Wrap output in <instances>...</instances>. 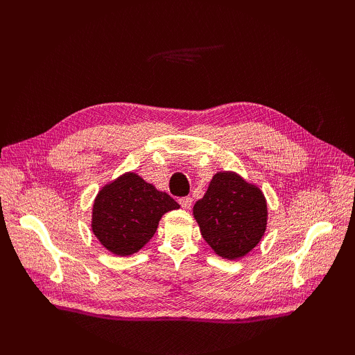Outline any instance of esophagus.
Segmentation results:
<instances>
[{
	"label": "esophagus",
	"instance_id": "1",
	"mask_svg": "<svg viewBox=\"0 0 355 355\" xmlns=\"http://www.w3.org/2000/svg\"><path fill=\"white\" fill-rule=\"evenodd\" d=\"M179 204H180L182 209H191L192 198L191 197H182V198H179Z\"/></svg>",
	"mask_w": 355,
	"mask_h": 355
}]
</instances>
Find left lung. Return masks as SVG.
Wrapping results in <instances>:
<instances>
[{"mask_svg": "<svg viewBox=\"0 0 355 355\" xmlns=\"http://www.w3.org/2000/svg\"><path fill=\"white\" fill-rule=\"evenodd\" d=\"M266 201L259 188L235 173L214 175L194 206L202 239L225 259H237L259 244L266 228Z\"/></svg>", "mask_w": 355, "mask_h": 355, "instance_id": "1", "label": "left lung"}]
</instances>
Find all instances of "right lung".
Instances as JSON below:
<instances>
[{
    "mask_svg": "<svg viewBox=\"0 0 355 355\" xmlns=\"http://www.w3.org/2000/svg\"><path fill=\"white\" fill-rule=\"evenodd\" d=\"M179 204L166 192L137 176L125 173L106 185L94 200L92 230L114 254H133L154 237L166 211Z\"/></svg>",
    "mask_w": 355,
    "mask_h": 355,
    "instance_id": "obj_1",
    "label": "right lung"
}]
</instances>
